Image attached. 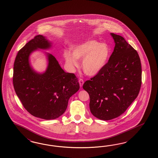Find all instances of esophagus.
Segmentation results:
<instances>
[{
	"label": "esophagus",
	"mask_w": 158,
	"mask_h": 158,
	"mask_svg": "<svg viewBox=\"0 0 158 158\" xmlns=\"http://www.w3.org/2000/svg\"><path fill=\"white\" fill-rule=\"evenodd\" d=\"M79 85H80V87H81L83 86V83H84V81H83V80L82 79H79Z\"/></svg>",
	"instance_id": "obj_1"
}]
</instances>
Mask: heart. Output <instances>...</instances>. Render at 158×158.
Instances as JSON below:
<instances>
[{
    "label": "heart",
    "mask_w": 158,
    "mask_h": 158,
    "mask_svg": "<svg viewBox=\"0 0 158 158\" xmlns=\"http://www.w3.org/2000/svg\"><path fill=\"white\" fill-rule=\"evenodd\" d=\"M65 51L64 57L68 67L74 69L79 67L78 60H82L83 71L89 76H95L105 67L110 54V48L105 43L89 40L77 44Z\"/></svg>",
    "instance_id": "b5f03b06"
}]
</instances>
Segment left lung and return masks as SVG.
I'll return each mask as SVG.
<instances>
[{
	"instance_id": "1",
	"label": "left lung",
	"mask_w": 158,
	"mask_h": 158,
	"mask_svg": "<svg viewBox=\"0 0 158 158\" xmlns=\"http://www.w3.org/2000/svg\"><path fill=\"white\" fill-rule=\"evenodd\" d=\"M110 34L115 46L108 62L83 86L90 96L91 114L103 120L123 114L137 97L141 85V64L137 51L122 36Z\"/></svg>"
}]
</instances>
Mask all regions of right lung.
<instances>
[{
    "label": "right lung",
    "instance_id": "right-lung-1",
    "mask_svg": "<svg viewBox=\"0 0 158 158\" xmlns=\"http://www.w3.org/2000/svg\"><path fill=\"white\" fill-rule=\"evenodd\" d=\"M52 47V43L46 36H36L19 52L13 68L14 88L24 108L31 115L46 120L61 116L70 97L79 89L76 76L65 72L50 53H45L48 67L44 72H37L32 67L31 54Z\"/></svg>",
    "mask_w": 158,
    "mask_h": 158
}]
</instances>
